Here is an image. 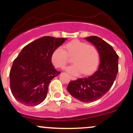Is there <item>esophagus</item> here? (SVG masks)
<instances>
[{
  "mask_svg": "<svg viewBox=\"0 0 133 133\" xmlns=\"http://www.w3.org/2000/svg\"><path fill=\"white\" fill-rule=\"evenodd\" d=\"M70 78H71V80H76V78L75 77H73V76H70Z\"/></svg>",
  "mask_w": 133,
  "mask_h": 133,
  "instance_id": "esophagus-1",
  "label": "esophagus"
}]
</instances>
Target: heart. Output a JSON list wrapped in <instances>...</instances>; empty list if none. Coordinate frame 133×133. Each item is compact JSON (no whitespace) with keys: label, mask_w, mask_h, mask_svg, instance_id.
<instances>
[{"label":"heart","mask_w":133,"mask_h":133,"mask_svg":"<svg viewBox=\"0 0 133 133\" xmlns=\"http://www.w3.org/2000/svg\"><path fill=\"white\" fill-rule=\"evenodd\" d=\"M69 57H72V62L74 64L65 70L73 75L82 72L85 75L91 74L99 61V54L96 46L77 39L67 43L64 49L61 47L56 48L52 54L51 61L56 68H62L68 63Z\"/></svg>","instance_id":"1"}]
</instances>
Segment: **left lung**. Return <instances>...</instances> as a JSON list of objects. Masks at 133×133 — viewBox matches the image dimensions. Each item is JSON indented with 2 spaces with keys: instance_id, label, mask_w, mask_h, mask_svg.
<instances>
[{
  "instance_id": "left-lung-1",
  "label": "left lung",
  "mask_w": 133,
  "mask_h": 133,
  "mask_svg": "<svg viewBox=\"0 0 133 133\" xmlns=\"http://www.w3.org/2000/svg\"><path fill=\"white\" fill-rule=\"evenodd\" d=\"M85 39L98 50L99 65L92 75L71 81L67 89L74 98L90 103L103 97L112 87L118 72L119 56L112 47L101 38L90 36Z\"/></svg>"
}]
</instances>
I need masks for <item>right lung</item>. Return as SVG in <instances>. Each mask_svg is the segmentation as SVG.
Returning a JSON list of instances; mask_svg holds the SVG:
<instances>
[{"label":"right lung","mask_w":133,"mask_h":133,"mask_svg":"<svg viewBox=\"0 0 133 133\" xmlns=\"http://www.w3.org/2000/svg\"><path fill=\"white\" fill-rule=\"evenodd\" d=\"M66 39L44 36L22 49L9 74L10 90L17 101L34 106L46 98L49 84L61 73L52 64V54Z\"/></svg>","instance_id":"right-lung-1"}]
</instances>
